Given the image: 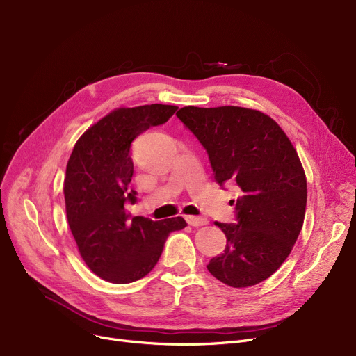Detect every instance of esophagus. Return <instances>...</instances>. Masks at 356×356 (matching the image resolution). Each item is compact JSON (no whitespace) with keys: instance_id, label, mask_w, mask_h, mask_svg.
Listing matches in <instances>:
<instances>
[{"instance_id":"obj_1","label":"esophagus","mask_w":356,"mask_h":356,"mask_svg":"<svg viewBox=\"0 0 356 356\" xmlns=\"http://www.w3.org/2000/svg\"><path fill=\"white\" fill-rule=\"evenodd\" d=\"M184 219H186V222L189 223L191 227H203V225H207V223L209 222L207 218H203V216H186Z\"/></svg>"}]
</instances>
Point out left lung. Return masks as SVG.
<instances>
[{
  "label": "left lung",
  "instance_id": "obj_1",
  "mask_svg": "<svg viewBox=\"0 0 356 356\" xmlns=\"http://www.w3.org/2000/svg\"><path fill=\"white\" fill-rule=\"evenodd\" d=\"M176 115L207 149L215 181L239 193L231 200L236 222H215L227 247L209 261V273L236 289L264 282L291 252L305 220L307 183L293 144L257 109L184 106Z\"/></svg>",
  "mask_w": 356,
  "mask_h": 356
}]
</instances>
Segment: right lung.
Masks as SVG:
<instances>
[{
	"label": "right lung",
	"instance_id": "right-lung-1",
	"mask_svg": "<svg viewBox=\"0 0 356 356\" xmlns=\"http://www.w3.org/2000/svg\"><path fill=\"white\" fill-rule=\"evenodd\" d=\"M176 111L161 104L112 111L86 129L67 161L63 191L72 235L90 271L109 283L127 284L147 275L167 236L188 225L181 216L131 218L124 208L137 200V192L128 189L134 173L131 143Z\"/></svg>",
	"mask_w": 356,
	"mask_h": 356
}]
</instances>
